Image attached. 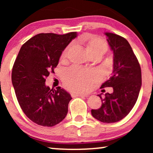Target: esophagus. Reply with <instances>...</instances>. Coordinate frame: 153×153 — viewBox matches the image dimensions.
<instances>
[{
  "instance_id": "esophagus-1",
  "label": "esophagus",
  "mask_w": 153,
  "mask_h": 153,
  "mask_svg": "<svg viewBox=\"0 0 153 153\" xmlns=\"http://www.w3.org/2000/svg\"><path fill=\"white\" fill-rule=\"evenodd\" d=\"M72 96H74V97H88L87 94H83V93H73L72 94Z\"/></svg>"
}]
</instances>
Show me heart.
Listing matches in <instances>:
<instances>
[{
    "label": "heart",
    "mask_w": 153,
    "mask_h": 153,
    "mask_svg": "<svg viewBox=\"0 0 153 153\" xmlns=\"http://www.w3.org/2000/svg\"><path fill=\"white\" fill-rule=\"evenodd\" d=\"M86 48L89 53L95 51H102L105 53L107 50L106 42L99 37H92L87 42ZM70 47H68L62 53V58L68 56ZM97 78V73L95 71L81 68L77 66L71 67L65 71L64 81L69 88L74 91H86L93 84Z\"/></svg>",
    "instance_id": "1"
}]
</instances>
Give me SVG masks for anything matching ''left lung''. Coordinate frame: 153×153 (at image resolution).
I'll return each mask as SVG.
<instances>
[{
    "mask_svg": "<svg viewBox=\"0 0 153 153\" xmlns=\"http://www.w3.org/2000/svg\"><path fill=\"white\" fill-rule=\"evenodd\" d=\"M114 53V70L108 80L101 88L112 87V93L98 95L102 105L92 109L94 118L102 123L120 121L130 112L139 97L141 87V70L130 45L124 37L112 33H104Z\"/></svg>",
    "mask_w": 153,
    "mask_h": 153,
    "instance_id": "left-lung-1",
    "label": "left lung"
}]
</instances>
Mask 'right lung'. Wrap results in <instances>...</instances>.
Segmentation results:
<instances>
[{
	"label": "right lung",
	"mask_w": 153,
	"mask_h": 153,
	"mask_svg": "<svg viewBox=\"0 0 153 153\" xmlns=\"http://www.w3.org/2000/svg\"><path fill=\"white\" fill-rule=\"evenodd\" d=\"M76 36V32L39 33L21 47L12 82L22 111L37 125L53 127L67 116L70 94L60 86L51 90L45 81L50 72H54L62 52Z\"/></svg>",
	"instance_id": "obj_1"
}]
</instances>
